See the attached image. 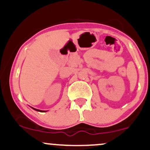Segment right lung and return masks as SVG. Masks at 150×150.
<instances>
[{"label":"right lung","mask_w":150,"mask_h":150,"mask_svg":"<svg viewBox=\"0 0 150 150\" xmlns=\"http://www.w3.org/2000/svg\"><path fill=\"white\" fill-rule=\"evenodd\" d=\"M33 109L35 110V111H40V112H45V111H42V110H39V109H37V108H32Z\"/></svg>","instance_id":"obj_1"}]
</instances>
